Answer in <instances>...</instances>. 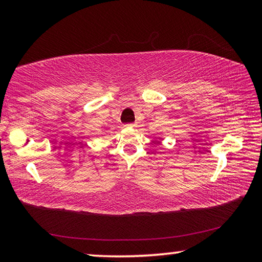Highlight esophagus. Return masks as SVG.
I'll list each match as a JSON object with an SVG mask.
<instances>
[{
	"label": "esophagus",
	"instance_id": "1",
	"mask_svg": "<svg viewBox=\"0 0 262 262\" xmlns=\"http://www.w3.org/2000/svg\"><path fill=\"white\" fill-rule=\"evenodd\" d=\"M135 126V123H128V125H126L125 127H127V128H129V127H134Z\"/></svg>",
	"mask_w": 262,
	"mask_h": 262
}]
</instances>
